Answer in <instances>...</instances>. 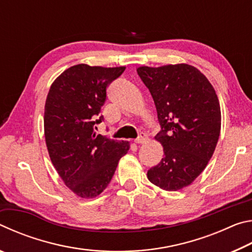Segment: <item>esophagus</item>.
I'll return each mask as SVG.
<instances>
[{"label": "esophagus", "mask_w": 252, "mask_h": 252, "mask_svg": "<svg viewBox=\"0 0 252 252\" xmlns=\"http://www.w3.org/2000/svg\"><path fill=\"white\" fill-rule=\"evenodd\" d=\"M147 141H148V135L146 133H141L138 136V138L134 140V142L138 143V144H143V143H146Z\"/></svg>", "instance_id": "34e87169"}]
</instances>
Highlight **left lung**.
Segmentation results:
<instances>
[{
    "label": "left lung",
    "instance_id": "left-lung-1",
    "mask_svg": "<svg viewBox=\"0 0 252 252\" xmlns=\"http://www.w3.org/2000/svg\"><path fill=\"white\" fill-rule=\"evenodd\" d=\"M136 72L155 101L161 126L155 139L164 153L148 179L163 190H180L195 180L215 152L221 129L218 96L204 74L186 63L140 66Z\"/></svg>",
    "mask_w": 252,
    "mask_h": 252
}]
</instances>
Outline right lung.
Here are the masks:
<instances>
[{
  "mask_svg": "<svg viewBox=\"0 0 252 252\" xmlns=\"http://www.w3.org/2000/svg\"><path fill=\"white\" fill-rule=\"evenodd\" d=\"M126 66L76 64L54 80L44 108V135L50 159L65 186L81 198H95L112 179L129 141L94 132L103 120L106 88Z\"/></svg>",
  "mask_w": 252,
  "mask_h": 252,
  "instance_id": "1",
  "label": "right lung"
}]
</instances>
